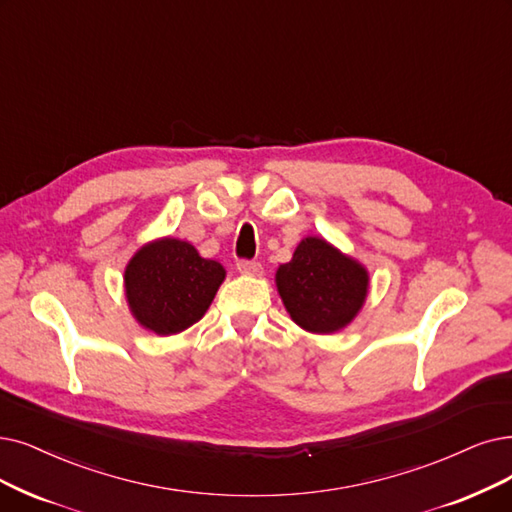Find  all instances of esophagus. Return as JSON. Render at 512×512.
I'll list each match as a JSON object with an SVG mask.
<instances>
[{"instance_id": "obj_1", "label": "esophagus", "mask_w": 512, "mask_h": 512, "mask_svg": "<svg viewBox=\"0 0 512 512\" xmlns=\"http://www.w3.org/2000/svg\"><path fill=\"white\" fill-rule=\"evenodd\" d=\"M237 271L241 275H252V277H260L262 275V264L256 260H239L237 262Z\"/></svg>"}]
</instances>
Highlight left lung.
<instances>
[{
  "mask_svg": "<svg viewBox=\"0 0 512 512\" xmlns=\"http://www.w3.org/2000/svg\"><path fill=\"white\" fill-rule=\"evenodd\" d=\"M275 281L285 311L311 334H334L349 325L370 288L363 264L323 237H304Z\"/></svg>",
  "mask_w": 512,
  "mask_h": 512,
  "instance_id": "obj_1",
  "label": "left lung"
}]
</instances>
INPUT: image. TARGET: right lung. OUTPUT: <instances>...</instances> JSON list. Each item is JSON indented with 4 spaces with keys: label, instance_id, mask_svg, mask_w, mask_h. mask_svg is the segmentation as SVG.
<instances>
[{
    "label": "right lung",
    "instance_id": "1",
    "mask_svg": "<svg viewBox=\"0 0 512 512\" xmlns=\"http://www.w3.org/2000/svg\"><path fill=\"white\" fill-rule=\"evenodd\" d=\"M227 277L220 262L201 258L189 241L155 239L132 256L124 273L134 319L159 336L197 323Z\"/></svg>",
    "mask_w": 512,
    "mask_h": 512
}]
</instances>
